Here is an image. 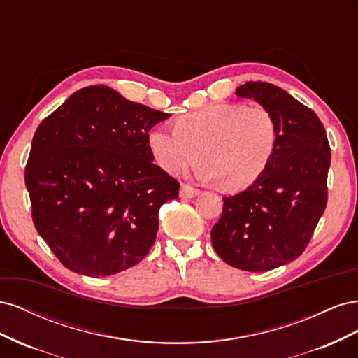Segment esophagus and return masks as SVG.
<instances>
[{
	"mask_svg": "<svg viewBox=\"0 0 358 358\" xmlns=\"http://www.w3.org/2000/svg\"><path fill=\"white\" fill-rule=\"evenodd\" d=\"M199 189L197 188H194V187H191V185H187V183H183V185L180 187V197L182 199H192V197H196V196H199Z\"/></svg>",
	"mask_w": 358,
	"mask_h": 358,
	"instance_id": "esophagus-1",
	"label": "esophagus"
}]
</instances>
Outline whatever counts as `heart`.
<instances>
[{"label":"heart","instance_id":"b5f03b06","mask_svg":"<svg viewBox=\"0 0 358 358\" xmlns=\"http://www.w3.org/2000/svg\"><path fill=\"white\" fill-rule=\"evenodd\" d=\"M278 143L275 116L263 106L216 103L183 115L175 129L155 128L148 145L158 166L179 175L199 159L203 179L227 191L248 188L263 175Z\"/></svg>","mask_w":358,"mask_h":358}]
</instances>
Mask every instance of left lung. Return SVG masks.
Wrapping results in <instances>:
<instances>
[{
  "label": "left lung",
  "instance_id": "1",
  "mask_svg": "<svg viewBox=\"0 0 358 358\" xmlns=\"http://www.w3.org/2000/svg\"><path fill=\"white\" fill-rule=\"evenodd\" d=\"M272 112L278 143L267 169L248 189L225 197L212 245L227 264L267 272L301 255L327 206L330 145L317 113L267 82L236 90Z\"/></svg>",
  "mask_w": 358,
  "mask_h": 358
}]
</instances>
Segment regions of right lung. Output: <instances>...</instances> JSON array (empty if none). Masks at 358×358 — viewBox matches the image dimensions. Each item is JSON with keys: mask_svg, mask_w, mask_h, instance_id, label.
<instances>
[{"mask_svg": "<svg viewBox=\"0 0 358 358\" xmlns=\"http://www.w3.org/2000/svg\"><path fill=\"white\" fill-rule=\"evenodd\" d=\"M170 115L86 86L45 117L25 167L32 221L76 273L110 276L148 255L179 182L154 164L149 129Z\"/></svg>", "mask_w": 358, "mask_h": 358, "instance_id": "obj_1", "label": "right lung"}]
</instances>
